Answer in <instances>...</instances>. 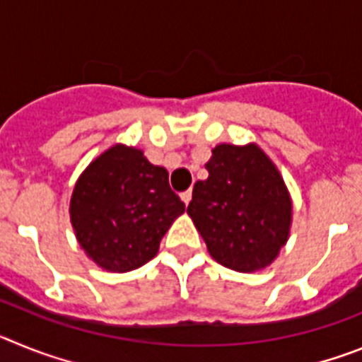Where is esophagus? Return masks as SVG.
I'll return each mask as SVG.
<instances>
[{"label": "esophagus", "mask_w": 362, "mask_h": 362, "mask_svg": "<svg viewBox=\"0 0 362 362\" xmlns=\"http://www.w3.org/2000/svg\"><path fill=\"white\" fill-rule=\"evenodd\" d=\"M181 199H183V203H185V204L190 203V201H192V190L183 192V194H181Z\"/></svg>", "instance_id": "esophagus-1"}]
</instances>
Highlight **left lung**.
<instances>
[{
	"label": "left lung",
	"instance_id": "8db88e82",
	"mask_svg": "<svg viewBox=\"0 0 362 362\" xmlns=\"http://www.w3.org/2000/svg\"><path fill=\"white\" fill-rule=\"evenodd\" d=\"M188 204L209 252L235 272H255L288 239L292 201L276 165L257 145H217Z\"/></svg>",
	"mask_w": 362,
	"mask_h": 362
}]
</instances>
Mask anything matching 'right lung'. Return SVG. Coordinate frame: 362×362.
<instances>
[{
  "label": "right lung",
  "mask_w": 362,
  "mask_h": 362,
  "mask_svg": "<svg viewBox=\"0 0 362 362\" xmlns=\"http://www.w3.org/2000/svg\"><path fill=\"white\" fill-rule=\"evenodd\" d=\"M185 203L168 172L141 150L116 145L88 165L74 188L70 221L86 255L108 272H130L158 254Z\"/></svg>",
  "instance_id": "1"
}]
</instances>
